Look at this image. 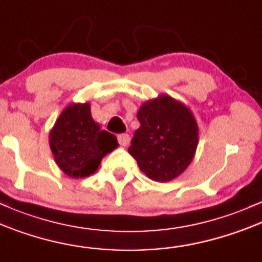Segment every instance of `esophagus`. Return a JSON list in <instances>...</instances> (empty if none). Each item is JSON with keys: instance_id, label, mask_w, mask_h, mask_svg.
I'll list each match as a JSON object with an SVG mask.
<instances>
[{"instance_id": "1", "label": "esophagus", "mask_w": 262, "mask_h": 262, "mask_svg": "<svg viewBox=\"0 0 262 262\" xmlns=\"http://www.w3.org/2000/svg\"><path fill=\"white\" fill-rule=\"evenodd\" d=\"M117 141H119V143L123 147H126L130 143V136H128L127 134H121L117 136Z\"/></svg>"}]
</instances>
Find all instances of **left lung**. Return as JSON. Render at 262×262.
I'll list each match as a JSON object with an SVG mask.
<instances>
[{
    "label": "left lung",
    "instance_id": "1",
    "mask_svg": "<svg viewBox=\"0 0 262 262\" xmlns=\"http://www.w3.org/2000/svg\"><path fill=\"white\" fill-rule=\"evenodd\" d=\"M128 154L156 182L177 178L192 162L198 146V126L186 105L161 95L141 105Z\"/></svg>",
    "mask_w": 262,
    "mask_h": 262
}]
</instances>
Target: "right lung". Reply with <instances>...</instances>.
<instances>
[{"mask_svg": "<svg viewBox=\"0 0 262 262\" xmlns=\"http://www.w3.org/2000/svg\"><path fill=\"white\" fill-rule=\"evenodd\" d=\"M58 167L72 178H84L99 168L102 157L119 146L116 137L100 130L90 104H72L63 110L49 134Z\"/></svg>", "mask_w": 262, "mask_h": 262, "instance_id": "right-lung-1", "label": "right lung"}]
</instances>
